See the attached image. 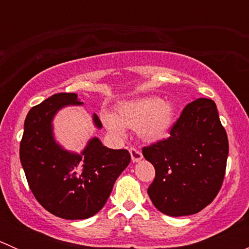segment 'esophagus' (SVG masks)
Wrapping results in <instances>:
<instances>
[{
  "mask_svg": "<svg viewBox=\"0 0 249 249\" xmlns=\"http://www.w3.org/2000/svg\"><path fill=\"white\" fill-rule=\"evenodd\" d=\"M130 154H131V159L134 162H139L143 158L142 153L140 150H137L136 148H130Z\"/></svg>",
  "mask_w": 249,
  "mask_h": 249,
  "instance_id": "34e87169",
  "label": "esophagus"
}]
</instances>
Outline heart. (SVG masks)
<instances>
[{"label":"heart","mask_w":249,"mask_h":249,"mask_svg":"<svg viewBox=\"0 0 249 249\" xmlns=\"http://www.w3.org/2000/svg\"><path fill=\"white\" fill-rule=\"evenodd\" d=\"M102 122L108 131L118 136H123L126 127L137 130L143 142L157 143L170 136L176 123V109L161 97H143L123 102L117 107L115 117L104 114Z\"/></svg>","instance_id":"b5f03b06"}]
</instances>
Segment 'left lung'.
<instances>
[{"label":"left lung","mask_w":249,"mask_h":249,"mask_svg":"<svg viewBox=\"0 0 249 249\" xmlns=\"http://www.w3.org/2000/svg\"><path fill=\"white\" fill-rule=\"evenodd\" d=\"M142 153L155 169L148 195L157 210L171 217L200 212L217 196L229 154L214 101L196 99L188 104L169 139L144 147Z\"/></svg>","instance_id":"obj_1"}]
</instances>
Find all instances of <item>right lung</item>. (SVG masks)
Segmentation results:
<instances>
[{"label":"right lung","mask_w":249,"mask_h":249,"mask_svg":"<svg viewBox=\"0 0 249 249\" xmlns=\"http://www.w3.org/2000/svg\"><path fill=\"white\" fill-rule=\"evenodd\" d=\"M74 92H60L32 107L24 123L20 161L37 201L56 217L87 219L105 206L119 175L130 164L126 149H110L97 137L88 141L80 153L56 142L53 119L67 106H82ZM92 122L102 124L96 114Z\"/></svg>","instance_id":"1"}]
</instances>
